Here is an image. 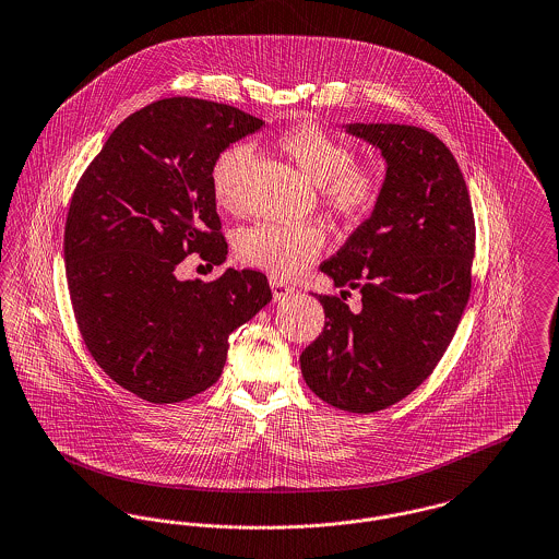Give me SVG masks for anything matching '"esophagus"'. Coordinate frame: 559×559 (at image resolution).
I'll return each mask as SVG.
<instances>
[{
  "instance_id": "1",
  "label": "esophagus",
  "mask_w": 559,
  "mask_h": 559,
  "mask_svg": "<svg viewBox=\"0 0 559 559\" xmlns=\"http://www.w3.org/2000/svg\"><path fill=\"white\" fill-rule=\"evenodd\" d=\"M270 287H272V296L276 301H281V299H285V297L292 296L296 289L292 287V285H287L283 278H270Z\"/></svg>"
}]
</instances>
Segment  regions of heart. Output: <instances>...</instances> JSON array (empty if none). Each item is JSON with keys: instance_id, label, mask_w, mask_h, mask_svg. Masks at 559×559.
<instances>
[{"instance_id": "obj_1", "label": "heart", "mask_w": 559, "mask_h": 559, "mask_svg": "<svg viewBox=\"0 0 559 559\" xmlns=\"http://www.w3.org/2000/svg\"><path fill=\"white\" fill-rule=\"evenodd\" d=\"M281 150L299 170L321 188L329 209L346 219H359L378 200L380 177L367 165L355 163V150L340 136L304 122L278 136ZM251 145L234 143L211 166V190L219 206L238 209L245 175L251 163ZM325 234L319 226H287L262 222L238 231L234 249L245 265L276 276H296L319 258Z\"/></svg>"}]
</instances>
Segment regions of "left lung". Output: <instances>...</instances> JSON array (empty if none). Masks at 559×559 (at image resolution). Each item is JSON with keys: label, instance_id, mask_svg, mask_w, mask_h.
<instances>
[{"label": "left lung", "instance_id": "8db88e82", "mask_svg": "<svg viewBox=\"0 0 559 559\" xmlns=\"http://www.w3.org/2000/svg\"><path fill=\"white\" fill-rule=\"evenodd\" d=\"M344 129L386 160L373 213L321 263L335 287L361 292L362 308L319 296L325 328L299 365L325 403L371 414L416 391L450 346L471 294L475 219L459 163L432 132Z\"/></svg>", "mask_w": 559, "mask_h": 559}]
</instances>
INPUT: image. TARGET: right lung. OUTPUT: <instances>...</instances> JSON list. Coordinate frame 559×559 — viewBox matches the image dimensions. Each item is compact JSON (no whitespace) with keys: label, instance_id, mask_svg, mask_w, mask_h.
<instances>
[{"label":"right lung","instance_id":"add662e5","mask_svg":"<svg viewBox=\"0 0 559 559\" xmlns=\"http://www.w3.org/2000/svg\"><path fill=\"white\" fill-rule=\"evenodd\" d=\"M263 124L224 103L156 100L118 124L75 186L63 245L73 314L100 369L139 399L179 403L213 386L231 331L272 299L258 270L175 276L192 253L226 262L211 166Z\"/></svg>","mask_w":559,"mask_h":559}]
</instances>
